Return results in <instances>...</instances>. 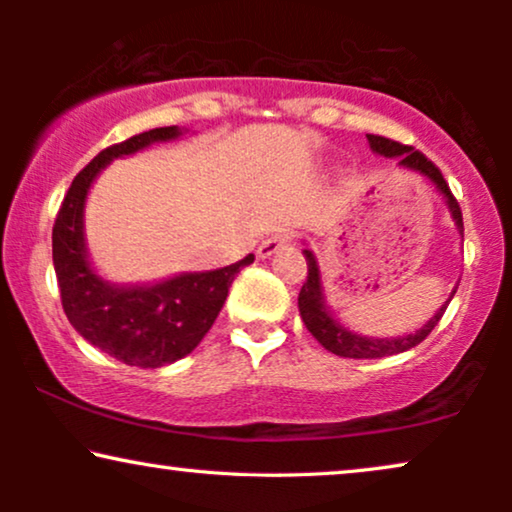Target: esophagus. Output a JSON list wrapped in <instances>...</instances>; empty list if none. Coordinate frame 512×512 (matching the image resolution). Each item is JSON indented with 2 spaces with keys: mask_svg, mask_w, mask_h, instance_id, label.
I'll return each instance as SVG.
<instances>
[{
  "mask_svg": "<svg viewBox=\"0 0 512 512\" xmlns=\"http://www.w3.org/2000/svg\"><path fill=\"white\" fill-rule=\"evenodd\" d=\"M289 242H291V237L284 235V233H277V235L265 237V240L261 242V247H258V256H261V258H270L272 254H277L279 249L286 247V244H289Z\"/></svg>",
  "mask_w": 512,
  "mask_h": 512,
  "instance_id": "esophagus-1",
  "label": "esophagus"
}]
</instances>
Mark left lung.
<instances>
[{
	"label": "left lung",
	"instance_id": "8db88e82",
	"mask_svg": "<svg viewBox=\"0 0 512 512\" xmlns=\"http://www.w3.org/2000/svg\"><path fill=\"white\" fill-rule=\"evenodd\" d=\"M368 144H370V149H373L375 153H380V156L396 158L398 165L405 167V170L419 172L422 177L429 179L431 184L445 195L452 219H454V223H457L461 237H464V219H461L459 202L452 195L447 181L443 179V172H440L422 151H415L412 146L398 144V142H394V139H387L380 135H368ZM303 254L307 258V279H305L303 289H300V293H298L300 317H303L307 331H310L314 338H317L321 345L328 349V352L345 356V359H382V356L408 352V349H412L422 340H426V335H429L433 328L438 326V321L445 314L452 296L457 293V291H452V296L445 300V305L440 307V310L433 314V317L415 333L403 335V338H366V335L352 333L349 328L342 326L340 321L333 317L331 310L326 307V300H324V286H321L317 258H314L310 249H303Z\"/></svg>",
	"mask_w": 512,
	"mask_h": 512
}]
</instances>
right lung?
Instances as JSON below:
<instances>
[{
	"label": "right lung",
	"mask_w": 512,
	"mask_h": 512,
	"mask_svg": "<svg viewBox=\"0 0 512 512\" xmlns=\"http://www.w3.org/2000/svg\"><path fill=\"white\" fill-rule=\"evenodd\" d=\"M181 135L177 125L153 128L97 153L76 174L53 226V265L69 324L104 354L139 368H160L191 354L219 317L228 289L254 254L226 268L184 272L146 286L109 284L88 261L83 207L97 174L114 158L130 156Z\"/></svg>",
	"instance_id": "add662e5"
}]
</instances>
